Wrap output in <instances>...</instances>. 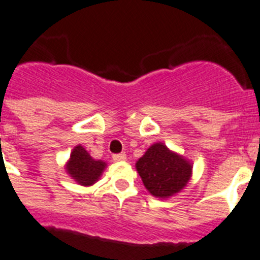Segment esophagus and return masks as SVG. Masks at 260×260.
Returning a JSON list of instances; mask_svg holds the SVG:
<instances>
[{"instance_id":"obj_1","label":"esophagus","mask_w":260,"mask_h":260,"mask_svg":"<svg viewBox=\"0 0 260 260\" xmlns=\"http://www.w3.org/2000/svg\"><path fill=\"white\" fill-rule=\"evenodd\" d=\"M112 157L114 161H123V160H126V154L125 152H121V154H114Z\"/></svg>"}]
</instances>
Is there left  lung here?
<instances>
[{
  "label": "left lung",
  "instance_id": "1",
  "mask_svg": "<svg viewBox=\"0 0 260 260\" xmlns=\"http://www.w3.org/2000/svg\"><path fill=\"white\" fill-rule=\"evenodd\" d=\"M137 171L152 196L170 197L185 187L192 166L164 145L156 143L137 161Z\"/></svg>",
  "mask_w": 260,
  "mask_h": 260
}]
</instances>
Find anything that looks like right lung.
<instances>
[{"instance_id": "1", "label": "right lung", "mask_w": 260, "mask_h": 260, "mask_svg": "<svg viewBox=\"0 0 260 260\" xmlns=\"http://www.w3.org/2000/svg\"><path fill=\"white\" fill-rule=\"evenodd\" d=\"M104 168L105 163L92 159L81 146L73 148L70 163L67 166L71 176L81 185H92L101 176Z\"/></svg>"}]
</instances>
